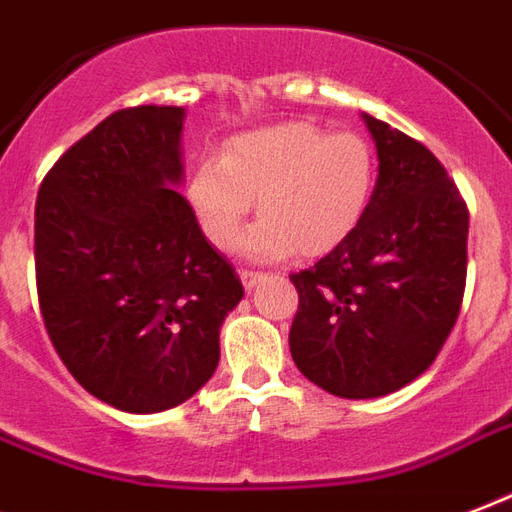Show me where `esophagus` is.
<instances>
[{
	"mask_svg": "<svg viewBox=\"0 0 512 512\" xmlns=\"http://www.w3.org/2000/svg\"><path fill=\"white\" fill-rule=\"evenodd\" d=\"M261 272H256V269H243V272H240V280H243V285H245V291H251L253 285L259 283L261 280Z\"/></svg>",
	"mask_w": 512,
	"mask_h": 512,
	"instance_id": "esophagus-1",
	"label": "esophagus"
}]
</instances>
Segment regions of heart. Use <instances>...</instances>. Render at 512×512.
Instances as JSON below:
<instances>
[{"label":"heart","mask_w":512,"mask_h":512,"mask_svg":"<svg viewBox=\"0 0 512 512\" xmlns=\"http://www.w3.org/2000/svg\"><path fill=\"white\" fill-rule=\"evenodd\" d=\"M376 181L379 162L363 136L283 122L235 136L221 160L197 162L186 200L202 235L229 251L259 197L245 251L275 261L296 248L304 256L339 248L366 219Z\"/></svg>","instance_id":"heart-1"}]
</instances>
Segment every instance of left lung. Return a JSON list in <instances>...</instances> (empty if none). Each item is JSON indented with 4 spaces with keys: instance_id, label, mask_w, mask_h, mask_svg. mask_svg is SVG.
I'll return each mask as SVG.
<instances>
[{
    "instance_id": "left-lung-1",
    "label": "left lung",
    "mask_w": 512,
    "mask_h": 512,
    "mask_svg": "<svg viewBox=\"0 0 512 512\" xmlns=\"http://www.w3.org/2000/svg\"><path fill=\"white\" fill-rule=\"evenodd\" d=\"M379 181L360 227L310 269L288 344L310 382L382 398L433 366L457 323L467 277V205L427 146L363 114Z\"/></svg>"
}]
</instances>
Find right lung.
I'll return each mask as SVG.
<instances>
[{"label": "right lung", "mask_w": 512, "mask_h": 512, "mask_svg": "<svg viewBox=\"0 0 512 512\" xmlns=\"http://www.w3.org/2000/svg\"><path fill=\"white\" fill-rule=\"evenodd\" d=\"M181 106L109 114L37 194L34 264L47 336L90 395L130 414L184 403L219 366L243 283L205 240L181 181Z\"/></svg>", "instance_id": "add662e5"}]
</instances>
